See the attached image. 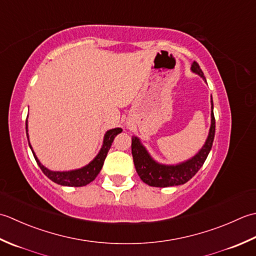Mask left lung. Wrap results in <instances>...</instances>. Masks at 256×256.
Masks as SVG:
<instances>
[{
	"instance_id": "8db88e82",
	"label": "left lung",
	"mask_w": 256,
	"mask_h": 256,
	"mask_svg": "<svg viewBox=\"0 0 256 256\" xmlns=\"http://www.w3.org/2000/svg\"><path fill=\"white\" fill-rule=\"evenodd\" d=\"M191 72L199 75L206 82V77L203 76L199 64L194 62L191 64ZM216 134V119L213 114V100L211 97V124L208 129L206 142L203 144L201 149L189 159L181 161L179 164H161L150 154L147 148L144 147L140 138L137 136L132 137V154L136 171L144 184L150 186L166 188L184 184L189 181L201 166L204 164L208 152L212 148L213 140Z\"/></svg>"
}]
</instances>
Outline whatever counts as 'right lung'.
Returning <instances> with one entry per match:
<instances>
[{"label":"right lung","instance_id":"1","mask_svg":"<svg viewBox=\"0 0 256 256\" xmlns=\"http://www.w3.org/2000/svg\"><path fill=\"white\" fill-rule=\"evenodd\" d=\"M26 136H28V146L30 150H32L34 158L38 162V166L40 170L44 172V174L48 176V179H50L53 182L57 184L60 186H84L88 184H90L92 181L95 180L96 176H98L99 172H100L104 161H105L107 154L109 149L112 147V144L114 142V137L118 134H120L122 132V128H112L109 129L104 134V139H102V144L100 150L98 151V154H96V157L94 158L90 164H87L86 166H82V168L78 169H72L68 171H53L48 168H46L45 166L40 164V161L38 160V156L35 154L34 150L32 148V144L30 142V138H28V122L26 119Z\"/></svg>","mask_w":256,"mask_h":256}]
</instances>
